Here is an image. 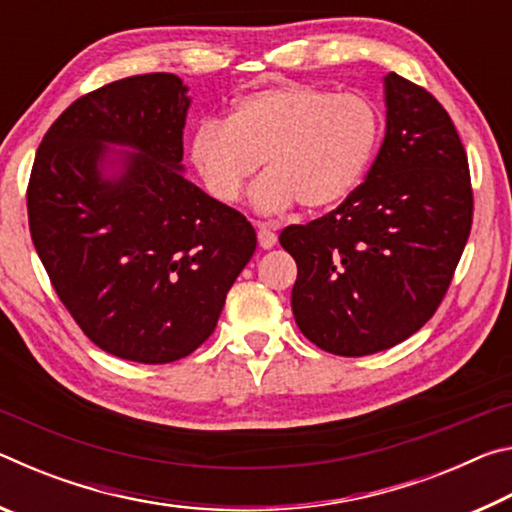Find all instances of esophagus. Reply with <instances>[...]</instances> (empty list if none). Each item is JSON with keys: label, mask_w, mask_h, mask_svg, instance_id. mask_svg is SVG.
<instances>
[{"label": "esophagus", "mask_w": 512, "mask_h": 512, "mask_svg": "<svg viewBox=\"0 0 512 512\" xmlns=\"http://www.w3.org/2000/svg\"><path fill=\"white\" fill-rule=\"evenodd\" d=\"M257 241H259V246H262L264 250H268V248H273L277 244V235H275L273 230H268V228H259Z\"/></svg>", "instance_id": "34e87169"}]
</instances>
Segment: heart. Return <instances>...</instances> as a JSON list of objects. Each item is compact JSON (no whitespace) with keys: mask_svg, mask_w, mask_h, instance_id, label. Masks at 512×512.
Masks as SVG:
<instances>
[{"mask_svg":"<svg viewBox=\"0 0 512 512\" xmlns=\"http://www.w3.org/2000/svg\"><path fill=\"white\" fill-rule=\"evenodd\" d=\"M377 140L379 112L366 97L282 83L239 97L225 121H201L189 155L216 201H237L262 162L257 207L325 212L361 185Z\"/></svg>","mask_w":512,"mask_h":512,"instance_id":"1","label":"heart"}]
</instances>
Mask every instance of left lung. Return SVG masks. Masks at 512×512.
<instances>
[{
    "mask_svg": "<svg viewBox=\"0 0 512 512\" xmlns=\"http://www.w3.org/2000/svg\"><path fill=\"white\" fill-rule=\"evenodd\" d=\"M386 135L363 183L325 216L289 225L291 309L320 350L366 357L436 314L472 228L467 153L447 110L420 85L384 79Z\"/></svg>",
    "mask_w": 512,
    "mask_h": 512,
    "instance_id": "8db88e82",
    "label": "left lung"
}]
</instances>
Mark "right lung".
Segmentation results:
<instances>
[{
    "instance_id": "obj_1",
    "label": "right lung",
    "mask_w": 512,
    "mask_h": 512,
    "mask_svg": "<svg viewBox=\"0 0 512 512\" xmlns=\"http://www.w3.org/2000/svg\"><path fill=\"white\" fill-rule=\"evenodd\" d=\"M187 85L128 76L83 94L38 146L27 210L38 257L76 325L101 350L171 363L214 332L250 262L246 216L183 176ZM110 143L120 171L102 169Z\"/></svg>"
}]
</instances>
